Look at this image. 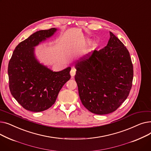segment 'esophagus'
I'll list each match as a JSON object with an SVG mask.
<instances>
[{"mask_svg": "<svg viewBox=\"0 0 151 151\" xmlns=\"http://www.w3.org/2000/svg\"><path fill=\"white\" fill-rule=\"evenodd\" d=\"M75 74H76V70L73 68H71V70L70 71V75L71 76V77H73Z\"/></svg>", "mask_w": 151, "mask_h": 151, "instance_id": "34e87169", "label": "esophagus"}]
</instances>
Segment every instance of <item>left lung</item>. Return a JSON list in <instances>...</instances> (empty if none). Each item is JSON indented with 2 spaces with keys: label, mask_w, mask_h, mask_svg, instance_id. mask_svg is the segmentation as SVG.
Here are the masks:
<instances>
[{
  "label": "left lung",
  "mask_w": 151,
  "mask_h": 151,
  "mask_svg": "<svg viewBox=\"0 0 151 151\" xmlns=\"http://www.w3.org/2000/svg\"><path fill=\"white\" fill-rule=\"evenodd\" d=\"M107 45L76 62L75 76L84 107L96 114L113 113L129 96L133 68L130 53L111 32Z\"/></svg>",
  "instance_id": "left-lung-1"
}]
</instances>
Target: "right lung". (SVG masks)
I'll return each mask as SVG.
<instances>
[{"label":"right lung","mask_w":151,"mask_h":151,"mask_svg":"<svg viewBox=\"0 0 151 151\" xmlns=\"http://www.w3.org/2000/svg\"><path fill=\"white\" fill-rule=\"evenodd\" d=\"M58 30H42L32 34L15 47L8 67L13 97L24 109L40 112L55 103L62 86L70 79L71 67L53 71L35 57V47Z\"/></svg>","instance_id":"add662e5"}]
</instances>
